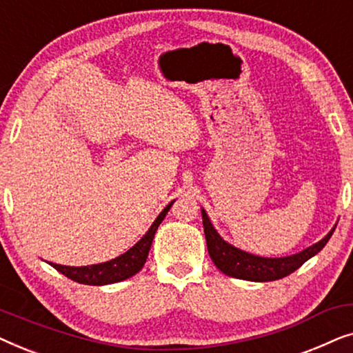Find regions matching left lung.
Returning a JSON list of instances; mask_svg holds the SVG:
<instances>
[{"label": "left lung", "instance_id": "obj_1", "mask_svg": "<svg viewBox=\"0 0 353 353\" xmlns=\"http://www.w3.org/2000/svg\"><path fill=\"white\" fill-rule=\"evenodd\" d=\"M202 223H204L207 250H209L212 262L216 265V268L225 274H228V276L248 279V281H274V279H281L288 276V274L294 273L308 259L313 257V255L325 248L336 230L334 226L320 243L313 244L312 248L302 250L299 254H294L291 257L265 259L243 252V250L225 243L219 236V233H216L214 226H212L204 210H202Z\"/></svg>", "mask_w": 353, "mask_h": 353}]
</instances>
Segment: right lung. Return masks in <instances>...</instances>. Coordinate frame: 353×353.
Masks as SVG:
<instances>
[{"mask_svg": "<svg viewBox=\"0 0 353 353\" xmlns=\"http://www.w3.org/2000/svg\"><path fill=\"white\" fill-rule=\"evenodd\" d=\"M172 204H168L165 209L161 212V215L157 216L148 233L139 239V243L134 244L132 249L120 255V257L109 260V262H104V263L90 265V267H65V265H57V263H51V267H54L57 272H61L64 276L70 278L72 281L81 283V284H91V286H103V284L119 283L130 276H133V274H137L139 270L144 267V263H146L154 234H156V231L159 228V225L162 223V220L165 219L167 212L170 210Z\"/></svg>", "mask_w": 353, "mask_h": 353, "instance_id": "right-lung-1", "label": "right lung"}]
</instances>
